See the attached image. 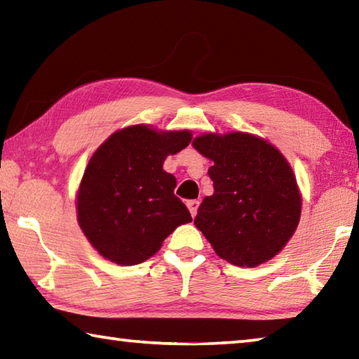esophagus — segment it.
I'll use <instances>...</instances> for the list:
<instances>
[{"label": "esophagus", "instance_id": "34e87169", "mask_svg": "<svg viewBox=\"0 0 359 359\" xmlns=\"http://www.w3.org/2000/svg\"><path fill=\"white\" fill-rule=\"evenodd\" d=\"M187 208L190 209L191 217H194V215H196V212H198V208H199V201H196V199H191V201L187 203Z\"/></svg>", "mask_w": 359, "mask_h": 359}]
</instances>
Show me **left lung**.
Segmentation results:
<instances>
[{
  "instance_id": "left-lung-1",
  "label": "left lung",
  "mask_w": 359,
  "mask_h": 359,
  "mask_svg": "<svg viewBox=\"0 0 359 359\" xmlns=\"http://www.w3.org/2000/svg\"><path fill=\"white\" fill-rule=\"evenodd\" d=\"M193 147L214 161L205 196L194 218L218 257L255 267L276 257L299 224L302 198L280 150L250 133H204Z\"/></svg>"
}]
</instances>
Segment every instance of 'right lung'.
Returning a JSON list of instances; mask_svg holds the SVG:
<instances>
[{"mask_svg": "<svg viewBox=\"0 0 359 359\" xmlns=\"http://www.w3.org/2000/svg\"><path fill=\"white\" fill-rule=\"evenodd\" d=\"M191 131L133 125L102 142L85 168L76 196L77 222L101 257L133 266L160 250L180 224L187 205L174 194L177 180L163 169L169 155L191 142Z\"/></svg>", "mask_w": 359, "mask_h": 359, "instance_id": "1", "label": "right lung"}]
</instances>
